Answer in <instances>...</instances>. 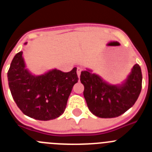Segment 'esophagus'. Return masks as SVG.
Instances as JSON below:
<instances>
[{"instance_id":"1","label":"esophagus","mask_w":152,"mask_h":152,"mask_svg":"<svg viewBox=\"0 0 152 152\" xmlns=\"http://www.w3.org/2000/svg\"><path fill=\"white\" fill-rule=\"evenodd\" d=\"M81 71H82V69L80 68H77V76H78V77L80 78V72H81Z\"/></svg>"}]
</instances>
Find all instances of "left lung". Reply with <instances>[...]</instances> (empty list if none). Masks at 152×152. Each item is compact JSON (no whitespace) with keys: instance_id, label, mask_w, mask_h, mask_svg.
Listing matches in <instances>:
<instances>
[{"instance_id":"obj_1","label":"left lung","mask_w":152,"mask_h":152,"mask_svg":"<svg viewBox=\"0 0 152 152\" xmlns=\"http://www.w3.org/2000/svg\"><path fill=\"white\" fill-rule=\"evenodd\" d=\"M80 82L89 110L100 118H114L135 104L142 90L141 68L135 64L121 84H111L88 68L81 72Z\"/></svg>"}]
</instances>
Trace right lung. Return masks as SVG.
<instances>
[{
  "label": "right lung",
  "instance_id": "obj_1",
  "mask_svg": "<svg viewBox=\"0 0 152 152\" xmlns=\"http://www.w3.org/2000/svg\"><path fill=\"white\" fill-rule=\"evenodd\" d=\"M7 78L20 110L29 117L42 121L59 117L64 113L72 88L78 80L77 68L66 73L54 68L43 75H33L26 68L23 52L13 57Z\"/></svg>",
  "mask_w": 152,
  "mask_h": 152
}]
</instances>
